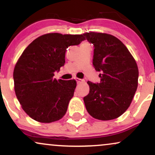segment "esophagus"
<instances>
[{"mask_svg": "<svg viewBox=\"0 0 155 155\" xmlns=\"http://www.w3.org/2000/svg\"><path fill=\"white\" fill-rule=\"evenodd\" d=\"M76 81H77L78 83H81V82H84V80L82 79H80V78H76Z\"/></svg>", "mask_w": 155, "mask_h": 155, "instance_id": "34e87169", "label": "esophagus"}]
</instances>
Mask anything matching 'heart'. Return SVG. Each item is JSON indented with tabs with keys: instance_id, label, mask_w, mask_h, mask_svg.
I'll return each instance as SVG.
<instances>
[{
	"instance_id": "b5f03b06",
	"label": "heart",
	"mask_w": 155,
	"mask_h": 155,
	"mask_svg": "<svg viewBox=\"0 0 155 155\" xmlns=\"http://www.w3.org/2000/svg\"><path fill=\"white\" fill-rule=\"evenodd\" d=\"M84 43H85V42H84Z\"/></svg>"
}]
</instances>
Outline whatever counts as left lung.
I'll return each instance as SVG.
<instances>
[{
	"label": "left lung",
	"instance_id": "left-lung-1",
	"mask_svg": "<svg viewBox=\"0 0 155 155\" xmlns=\"http://www.w3.org/2000/svg\"><path fill=\"white\" fill-rule=\"evenodd\" d=\"M94 45L93 65L100 72L99 83L87 82L90 92L83 98L87 111L96 119L109 120L130 107L138 84L137 63L118 38L105 33L83 34Z\"/></svg>",
	"mask_w": 155,
	"mask_h": 155
}]
</instances>
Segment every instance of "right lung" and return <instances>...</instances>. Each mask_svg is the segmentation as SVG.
Instances as JSON below:
<instances>
[{
    "instance_id": "add662e5",
    "label": "right lung",
    "mask_w": 155,
    "mask_h": 155,
    "mask_svg": "<svg viewBox=\"0 0 155 155\" xmlns=\"http://www.w3.org/2000/svg\"><path fill=\"white\" fill-rule=\"evenodd\" d=\"M84 40L83 35L48 33L34 40L18 59L13 72L15 92L27 115L41 123L63 117L76 87L75 80L54 78L65 64L66 48Z\"/></svg>"
}]
</instances>
